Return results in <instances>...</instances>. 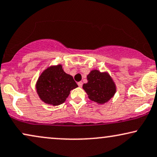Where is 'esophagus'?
<instances>
[{"instance_id":"1","label":"esophagus","mask_w":157,"mask_h":157,"mask_svg":"<svg viewBox=\"0 0 157 157\" xmlns=\"http://www.w3.org/2000/svg\"><path fill=\"white\" fill-rule=\"evenodd\" d=\"M78 85L79 87H82V85H83V83L81 82V81H79V82H78Z\"/></svg>"}]
</instances>
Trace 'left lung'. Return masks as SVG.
<instances>
[{
  "label": "left lung",
  "instance_id": "8db88e82",
  "mask_svg": "<svg viewBox=\"0 0 157 157\" xmlns=\"http://www.w3.org/2000/svg\"><path fill=\"white\" fill-rule=\"evenodd\" d=\"M86 83H83V89L90 100L98 105L107 103L116 93V85L107 72L92 70L87 75Z\"/></svg>",
  "mask_w": 157,
  "mask_h": 157
}]
</instances>
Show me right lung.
<instances>
[{
  "mask_svg": "<svg viewBox=\"0 0 157 157\" xmlns=\"http://www.w3.org/2000/svg\"><path fill=\"white\" fill-rule=\"evenodd\" d=\"M39 97L48 105L58 106L63 104L70 91L78 87L72 76L66 74L62 65L51 66L40 74L36 83Z\"/></svg>",
  "mask_w": 157,
  "mask_h": 157,
  "instance_id": "1",
  "label": "right lung"
}]
</instances>
